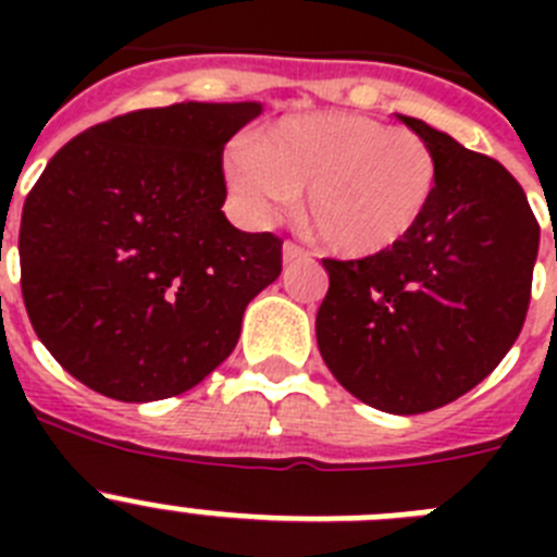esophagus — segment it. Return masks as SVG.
Segmentation results:
<instances>
[{"instance_id":"esophagus-1","label":"esophagus","mask_w":557,"mask_h":557,"mask_svg":"<svg viewBox=\"0 0 557 557\" xmlns=\"http://www.w3.org/2000/svg\"><path fill=\"white\" fill-rule=\"evenodd\" d=\"M309 250L301 248V245H295V243H284V262H298V259H309Z\"/></svg>"}]
</instances>
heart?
I'll use <instances>...</instances> for the list:
<instances>
[{
    "label": "heart",
    "instance_id": "obj_1",
    "mask_svg": "<svg viewBox=\"0 0 557 557\" xmlns=\"http://www.w3.org/2000/svg\"><path fill=\"white\" fill-rule=\"evenodd\" d=\"M437 175L424 136L348 111L289 116L225 156V184L250 220L268 223L307 189V220L346 259L405 243L430 211Z\"/></svg>",
    "mask_w": 557,
    "mask_h": 557
}]
</instances>
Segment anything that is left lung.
<instances>
[{
	"label": "left lung",
	"mask_w": 557,
	"mask_h": 557,
	"mask_svg": "<svg viewBox=\"0 0 557 557\" xmlns=\"http://www.w3.org/2000/svg\"><path fill=\"white\" fill-rule=\"evenodd\" d=\"M437 156V189L405 243L366 259H323L318 348L339 385L393 416L449 405L480 385L530 307L539 220L499 161L401 116Z\"/></svg>",
	"instance_id": "1"
}]
</instances>
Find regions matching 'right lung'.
<instances>
[{"label":"right lung","instance_id":"1","mask_svg":"<svg viewBox=\"0 0 557 557\" xmlns=\"http://www.w3.org/2000/svg\"><path fill=\"white\" fill-rule=\"evenodd\" d=\"M259 102H175L88 127L49 159L18 231L22 295L47 351L116 401H159L234 351L282 239L225 220L223 147Z\"/></svg>","mask_w":557,"mask_h":557}]
</instances>
